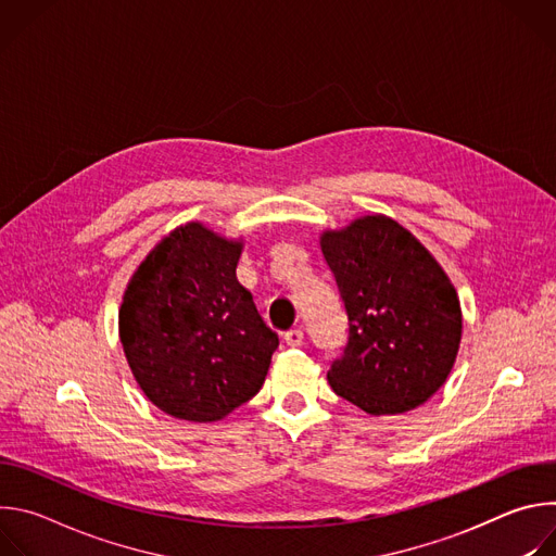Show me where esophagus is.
<instances>
[{
  "label": "esophagus",
  "instance_id": "esophagus-1",
  "mask_svg": "<svg viewBox=\"0 0 556 556\" xmlns=\"http://www.w3.org/2000/svg\"><path fill=\"white\" fill-rule=\"evenodd\" d=\"M283 339H286V343H288L290 348H299V345L303 343V330H299V328L288 330V332L283 334Z\"/></svg>",
  "mask_w": 556,
  "mask_h": 556
}]
</instances>
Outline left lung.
Listing matches in <instances>:
<instances>
[{"mask_svg":"<svg viewBox=\"0 0 556 556\" xmlns=\"http://www.w3.org/2000/svg\"><path fill=\"white\" fill-rule=\"evenodd\" d=\"M321 251L348 312V345L328 371L337 395L371 416L425 405L453 369L457 292L416 237L387 215L321 232Z\"/></svg>","mask_w":556,"mask_h":556,"instance_id":"8db88e82","label":"left lung"}]
</instances>
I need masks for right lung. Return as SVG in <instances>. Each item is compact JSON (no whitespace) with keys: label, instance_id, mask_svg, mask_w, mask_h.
<instances>
[{"label":"right lung","instance_id":"obj_1","mask_svg":"<svg viewBox=\"0 0 556 556\" xmlns=\"http://www.w3.org/2000/svg\"><path fill=\"white\" fill-rule=\"evenodd\" d=\"M242 240L178 226L131 275L118 309L129 369L169 416L215 422L262 389L279 337L237 281Z\"/></svg>","mask_w":556,"mask_h":556}]
</instances>
